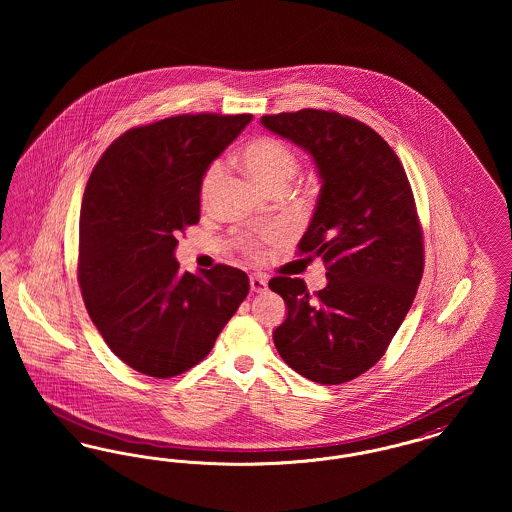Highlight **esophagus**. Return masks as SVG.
I'll return each mask as SVG.
<instances>
[{
	"instance_id": "esophagus-1",
	"label": "esophagus",
	"mask_w": 512,
	"mask_h": 512,
	"mask_svg": "<svg viewBox=\"0 0 512 512\" xmlns=\"http://www.w3.org/2000/svg\"><path fill=\"white\" fill-rule=\"evenodd\" d=\"M249 286H251V292H255V293L267 292V288H268L267 276H263V274H253V276H249Z\"/></svg>"
}]
</instances>
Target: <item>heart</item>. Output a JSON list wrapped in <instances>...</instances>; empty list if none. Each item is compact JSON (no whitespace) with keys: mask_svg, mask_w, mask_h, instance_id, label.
I'll use <instances>...</instances> for the list:
<instances>
[{"mask_svg":"<svg viewBox=\"0 0 512 512\" xmlns=\"http://www.w3.org/2000/svg\"><path fill=\"white\" fill-rule=\"evenodd\" d=\"M240 157H242L245 172L265 190L288 186L297 172V157H295L292 147L284 144L278 138H270V136L255 138L245 144ZM220 176H222L220 163H213L203 174L201 188H199L201 203H207L211 199V195L219 184ZM274 236H276V232H267L261 236V240H249L245 247L251 253H255L261 242L272 240Z\"/></svg>","mask_w":512,"mask_h":512,"instance_id":"b5f03b06","label":"heart"}]
</instances>
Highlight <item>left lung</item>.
<instances>
[{
  "label": "left lung",
  "instance_id": "left-lung-1",
  "mask_svg": "<svg viewBox=\"0 0 512 512\" xmlns=\"http://www.w3.org/2000/svg\"><path fill=\"white\" fill-rule=\"evenodd\" d=\"M261 124L317 167V209L299 253L322 259L328 278L315 295L299 278L268 282L288 305L274 345L301 376L338 386L382 359L413 305L424 249L411 184L388 142L363 122L301 109Z\"/></svg>",
  "mask_w": 512,
  "mask_h": 512
}]
</instances>
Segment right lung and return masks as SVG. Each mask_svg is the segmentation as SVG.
<instances>
[{
  "label": "right lung",
  "mask_w": 512,
  "mask_h": 512,
  "mask_svg": "<svg viewBox=\"0 0 512 512\" xmlns=\"http://www.w3.org/2000/svg\"><path fill=\"white\" fill-rule=\"evenodd\" d=\"M253 115H178L124 132L86 184L78 282L122 363L171 378L203 361L249 292L244 270L180 272L178 232L199 220L203 174Z\"/></svg>",
  "instance_id": "obj_1"
}]
</instances>
